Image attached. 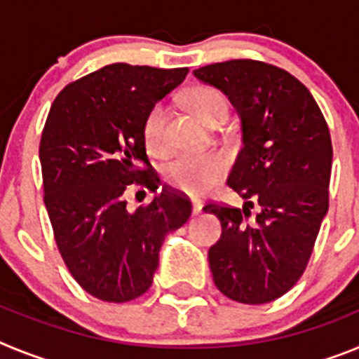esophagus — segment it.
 Here are the masks:
<instances>
[{
	"label": "esophagus",
	"instance_id": "34e87169",
	"mask_svg": "<svg viewBox=\"0 0 359 359\" xmlns=\"http://www.w3.org/2000/svg\"><path fill=\"white\" fill-rule=\"evenodd\" d=\"M203 208V203L199 201V199H194L192 198V210H194V214H199Z\"/></svg>",
	"mask_w": 359,
	"mask_h": 359
}]
</instances>
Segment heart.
Returning <instances> with one entry per match:
<instances>
[{"label": "heart", "instance_id": "1", "mask_svg": "<svg viewBox=\"0 0 359 359\" xmlns=\"http://www.w3.org/2000/svg\"><path fill=\"white\" fill-rule=\"evenodd\" d=\"M187 106L205 123H215L226 113V98L221 91L210 86H196L185 95ZM144 145L152 154H161L167 147L165 142V109L161 104H154L147 111L142 122ZM228 165L223 154L214 151L177 154L163 167L165 182L172 189L185 194L199 196L214 189L224 176Z\"/></svg>", "mask_w": 359, "mask_h": 359}]
</instances>
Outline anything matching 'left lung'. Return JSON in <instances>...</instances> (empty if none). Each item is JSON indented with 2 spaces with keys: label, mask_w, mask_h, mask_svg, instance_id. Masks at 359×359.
Returning <instances> with one entry per match:
<instances>
[{
  "label": "left lung",
  "mask_w": 359,
  "mask_h": 359,
  "mask_svg": "<svg viewBox=\"0 0 359 359\" xmlns=\"http://www.w3.org/2000/svg\"><path fill=\"white\" fill-rule=\"evenodd\" d=\"M194 75L223 91L243 122L244 147L228 187L246 203L203 207L223 228L208 250L214 284L236 302H273L306 271L327 214V122L306 86L278 66L233 59L201 66ZM255 204L259 212L252 216Z\"/></svg>",
  "instance_id": "8db88e82"
}]
</instances>
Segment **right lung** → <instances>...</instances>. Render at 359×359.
<instances>
[{
    "instance_id": "obj_1",
    "label": "right lung",
    "mask_w": 359,
    "mask_h": 359,
    "mask_svg": "<svg viewBox=\"0 0 359 359\" xmlns=\"http://www.w3.org/2000/svg\"><path fill=\"white\" fill-rule=\"evenodd\" d=\"M187 73L115 62L69 82L50 107L39 158L53 239L79 286L104 302L142 297L165 233L192 214L190 199L169 187L136 212L123 198L160 189L142 122Z\"/></svg>"
}]
</instances>
